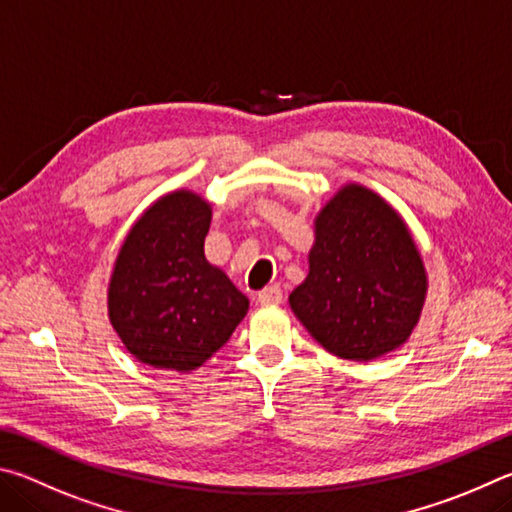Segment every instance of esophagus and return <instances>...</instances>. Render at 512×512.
Returning <instances> with one entry per match:
<instances>
[{
    "label": "esophagus",
    "mask_w": 512,
    "mask_h": 512,
    "mask_svg": "<svg viewBox=\"0 0 512 512\" xmlns=\"http://www.w3.org/2000/svg\"><path fill=\"white\" fill-rule=\"evenodd\" d=\"M281 301H283V292L279 285H270V288L258 292V303H263V306H279Z\"/></svg>",
    "instance_id": "esophagus-1"
}]
</instances>
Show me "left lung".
I'll list each match as a JSON object with an SVG mask.
<instances>
[{
	"instance_id": "obj_1",
	"label": "left lung",
	"mask_w": 512,
	"mask_h": 512,
	"mask_svg": "<svg viewBox=\"0 0 512 512\" xmlns=\"http://www.w3.org/2000/svg\"><path fill=\"white\" fill-rule=\"evenodd\" d=\"M308 263L290 308L328 353L369 362L407 342L427 274L405 220L378 193L339 188L317 215Z\"/></svg>"
}]
</instances>
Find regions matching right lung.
I'll return each instance as SVG.
<instances>
[{
    "label": "right lung",
    "mask_w": 512,
    "mask_h": 512,
    "mask_svg": "<svg viewBox=\"0 0 512 512\" xmlns=\"http://www.w3.org/2000/svg\"><path fill=\"white\" fill-rule=\"evenodd\" d=\"M211 204L173 191L143 211L123 240L107 312L139 362L193 371L229 342L249 299L204 256Z\"/></svg>",
    "instance_id": "add662e5"
}]
</instances>
